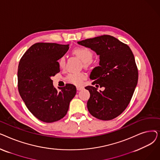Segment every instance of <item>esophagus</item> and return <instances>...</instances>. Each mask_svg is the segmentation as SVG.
<instances>
[{"label":"esophagus","mask_w":160,"mask_h":160,"mask_svg":"<svg viewBox=\"0 0 160 160\" xmlns=\"http://www.w3.org/2000/svg\"><path fill=\"white\" fill-rule=\"evenodd\" d=\"M77 91H80V90L83 89V87H80V86H77Z\"/></svg>","instance_id":"obj_1"}]
</instances>
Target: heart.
<instances>
[{
	"instance_id": "1",
	"label": "heart",
	"mask_w": 160,
	"mask_h": 160,
	"mask_svg": "<svg viewBox=\"0 0 160 160\" xmlns=\"http://www.w3.org/2000/svg\"><path fill=\"white\" fill-rule=\"evenodd\" d=\"M73 53L84 63L86 67L90 66L94 56V54L91 49L87 47H78L73 50ZM58 63L61 68H63L65 66V57L62 56L59 59ZM86 78V75L84 73H71L67 77V80L74 85L79 86L82 84L83 80H84Z\"/></svg>"
}]
</instances>
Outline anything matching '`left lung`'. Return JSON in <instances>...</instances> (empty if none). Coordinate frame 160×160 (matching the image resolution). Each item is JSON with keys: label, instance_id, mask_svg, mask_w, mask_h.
Instances as JSON below:
<instances>
[{"label": "left lung", "instance_id": "1", "mask_svg": "<svg viewBox=\"0 0 160 160\" xmlns=\"http://www.w3.org/2000/svg\"><path fill=\"white\" fill-rule=\"evenodd\" d=\"M100 56L99 65L92 71V85L104 87L98 91L87 86L90 98L87 106L96 118L112 120L121 115L129 104L138 81V70L130 48L117 38L103 35L78 41ZM99 85H98V84Z\"/></svg>", "mask_w": 160, "mask_h": 160}]
</instances>
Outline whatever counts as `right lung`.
<instances>
[{"mask_svg":"<svg viewBox=\"0 0 160 160\" xmlns=\"http://www.w3.org/2000/svg\"><path fill=\"white\" fill-rule=\"evenodd\" d=\"M69 48V45L37 43L20 60L18 72L19 94L28 110L43 122L62 119L77 93L76 87L71 83L58 91L51 80L60 72L58 60Z\"/></svg>","mask_w":160,"mask_h":160,"instance_id":"add662e5","label":"right lung"}]
</instances>
